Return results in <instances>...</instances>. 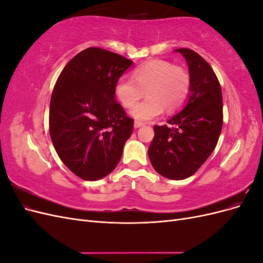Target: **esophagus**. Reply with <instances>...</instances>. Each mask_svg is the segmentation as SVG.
I'll list each match as a JSON object with an SVG mask.
<instances>
[{
  "mask_svg": "<svg viewBox=\"0 0 263 263\" xmlns=\"http://www.w3.org/2000/svg\"><path fill=\"white\" fill-rule=\"evenodd\" d=\"M142 125H144V123H141V122H139V121H135V123H134L135 128H139V127H141Z\"/></svg>",
  "mask_w": 263,
  "mask_h": 263,
  "instance_id": "obj_1",
  "label": "esophagus"
}]
</instances>
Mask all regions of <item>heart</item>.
<instances>
[{
    "label": "heart",
    "mask_w": 263,
    "mask_h": 263,
    "mask_svg": "<svg viewBox=\"0 0 263 263\" xmlns=\"http://www.w3.org/2000/svg\"><path fill=\"white\" fill-rule=\"evenodd\" d=\"M146 89L147 99L134 105ZM191 92L189 71L172 62L155 59L137 67L132 78L121 77L115 84V95L124 107L139 121H149L161 115L165 108L174 112L185 104Z\"/></svg>",
    "instance_id": "obj_1"
}]
</instances>
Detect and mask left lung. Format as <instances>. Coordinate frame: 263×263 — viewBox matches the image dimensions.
I'll return each mask as SVG.
<instances>
[{
  "label": "left lung",
  "mask_w": 263,
  "mask_h": 263,
  "mask_svg": "<svg viewBox=\"0 0 263 263\" xmlns=\"http://www.w3.org/2000/svg\"><path fill=\"white\" fill-rule=\"evenodd\" d=\"M176 51L187 62L191 94L186 106L169 119V125L154 126L148 156L162 177L183 180L201 168L217 145L222 127V95L208 61L192 49Z\"/></svg>",
  "instance_id": "1"
}]
</instances>
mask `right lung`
I'll list each match as a JSON object with an SVG mask.
<instances>
[{
  "label": "right lung",
  "mask_w": 263,
  "mask_h": 263,
  "mask_svg": "<svg viewBox=\"0 0 263 263\" xmlns=\"http://www.w3.org/2000/svg\"><path fill=\"white\" fill-rule=\"evenodd\" d=\"M132 60L99 47L79 52L61 71L49 106V134L77 177H106L121 160L134 119L116 101L115 84Z\"/></svg>",
  "instance_id": "add662e5"
}]
</instances>
